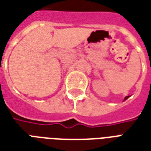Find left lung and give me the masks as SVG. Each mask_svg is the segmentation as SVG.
Returning <instances> with one entry per match:
<instances>
[{
  "label": "left lung",
  "instance_id": "left-lung-1",
  "mask_svg": "<svg viewBox=\"0 0 151 151\" xmlns=\"http://www.w3.org/2000/svg\"><path fill=\"white\" fill-rule=\"evenodd\" d=\"M128 98H129V96H126L125 99H124V100H126V99H128Z\"/></svg>",
  "mask_w": 151,
  "mask_h": 151
}]
</instances>
